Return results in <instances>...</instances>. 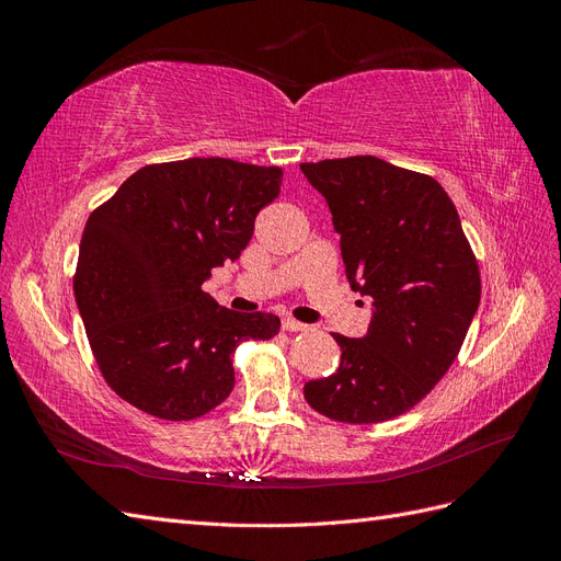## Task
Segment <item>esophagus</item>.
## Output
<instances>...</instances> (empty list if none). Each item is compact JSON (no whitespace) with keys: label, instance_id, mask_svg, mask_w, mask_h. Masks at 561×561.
<instances>
[{"label":"esophagus","instance_id":"esophagus-1","mask_svg":"<svg viewBox=\"0 0 561 561\" xmlns=\"http://www.w3.org/2000/svg\"><path fill=\"white\" fill-rule=\"evenodd\" d=\"M283 330H287V332H307L309 325H307V322L295 320V318H283Z\"/></svg>","mask_w":561,"mask_h":561}]
</instances>
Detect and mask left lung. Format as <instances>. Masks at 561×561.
I'll use <instances>...</instances> for the list:
<instances>
[{"instance_id":"obj_1","label":"left lung","mask_w":561,"mask_h":561,"mask_svg":"<svg viewBox=\"0 0 561 561\" xmlns=\"http://www.w3.org/2000/svg\"><path fill=\"white\" fill-rule=\"evenodd\" d=\"M325 196L367 334H332L342 363L304 386L322 416L379 423L412 410L447 375L480 307V268L451 198L431 175L377 157L301 163Z\"/></svg>"}]
</instances>
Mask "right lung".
<instances>
[{
  "label": "right lung",
  "instance_id": "right-lung-1",
  "mask_svg": "<svg viewBox=\"0 0 561 561\" xmlns=\"http://www.w3.org/2000/svg\"><path fill=\"white\" fill-rule=\"evenodd\" d=\"M280 180L276 165L219 157L154 163L91 213L75 299L118 398L159 419H198L229 398L236 346L280 330L274 313L229 311L203 293L215 266L241 257Z\"/></svg>",
  "mask_w": 561,
  "mask_h": 561
}]
</instances>
